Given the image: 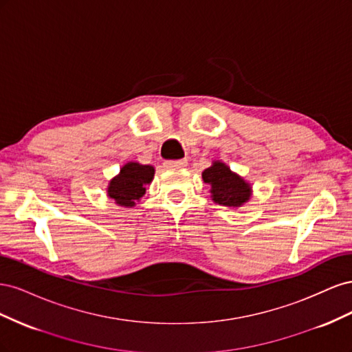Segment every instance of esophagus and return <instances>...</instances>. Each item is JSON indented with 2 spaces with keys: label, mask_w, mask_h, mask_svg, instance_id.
<instances>
[{
  "label": "esophagus",
  "mask_w": 352,
  "mask_h": 352,
  "mask_svg": "<svg viewBox=\"0 0 352 352\" xmlns=\"http://www.w3.org/2000/svg\"><path fill=\"white\" fill-rule=\"evenodd\" d=\"M186 164H188L186 160H168V162L164 163L167 168H182V167H186Z\"/></svg>",
  "instance_id": "34e87169"
}]
</instances>
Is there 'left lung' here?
Masks as SVG:
<instances>
[{
    "mask_svg": "<svg viewBox=\"0 0 352 352\" xmlns=\"http://www.w3.org/2000/svg\"><path fill=\"white\" fill-rule=\"evenodd\" d=\"M202 179L208 184L210 197L219 206L229 208H239L251 199L252 186L242 176L232 172L230 167L214 160L208 168L202 172Z\"/></svg>",
    "mask_w": 352,
    "mask_h": 352,
    "instance_id": "8db88e82",
    "label": "left lung"
}]
</instances>
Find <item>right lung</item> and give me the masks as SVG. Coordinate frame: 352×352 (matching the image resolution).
Returning a JSON list of instances; mask_svg holds the SVG:
<instances>
[{
  "label": "right lung",
  "instance_id": "obj_1",
  "mask_svg": "<svg viewBox=\"0 0 352 352\" xmlns=\"http://www.w3.org/2000/svg\"><path fill=\"white\" fill-rule=\"evenodd\" d=\"M155 168L150 164L127 162L120 167L107 186V197L116 206L132 208L136 206L145 192L146 186L153 182Z\"/></svg>",
  "mask_w": 352,
  "mask_h": 352
}]
</instances>
